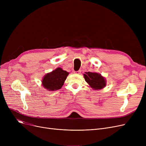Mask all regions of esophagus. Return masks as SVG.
I'll use <instances>...</instances> for the list:
<instances>
[{
	"label": "esophagus",
	"instance_id": "1",
	"mask_svg": "<svg viewBox=\"0 0 146 146\" xmlns=\"http://www.w3.org/2000/svg\"><path fill=\"white\" fill-rule=\"evenodd\" d=\"M74 73H76V74H80V73H81V70H78V71H77V72H74Z\"/></svg>",
	"mask_w": 146,
	"mask_h": 146
}]
</instances>
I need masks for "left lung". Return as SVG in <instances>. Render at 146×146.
Listing matches in <instances>:
<instances>
[{"label": "left lung", "instance_id": "8db88e82", "mask_svg": "<svg viewBox=\"0 0 146 146\" xmlns=\"http://www.w3.org/2000/svg\"><path fill=\"white\" fill-rule=\"evenodd\" d=\"M83 76L89 86L94 90H100L106 85V79L99 73L88 72L83 74Z\"/></svg>", "mask_w": 146, "mask_h": 146}]
</instances>
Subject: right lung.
<instances>
[{
    "label": "right lung",
    "instance_id": "1",
    "mask_svg": "<svg viewBox=\"0 0 146 146\" xmlns=\"http://www.w3.org/2000/svg\"><path fill=\"white\" fill-rule=\"evenodd\" d=\"M69 73L60 67L46 74L42 79L44 88L49 91H56L62 88Z\"/></svg>",
    "mask_w": 146,
    "mask_h": 146
}]
</instances>
